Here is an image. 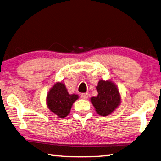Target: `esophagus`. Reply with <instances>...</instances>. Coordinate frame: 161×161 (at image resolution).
<instances>
[{
  "mask_svg": "<svg viewBox=\"0 0 161 161\" xmlns=\"http://www.w3.org/2000/svg\"><path fill=\"white\" fill-rule=\"evenodd\" d=\"M81 97L84 100H87L89 97V94L88 93H82V94L81 95Z\"/></svg>",
  "mask_w": 161,
  "mask_h": 161,
  "instance_id": "esophagus-1",
  "label": "esophagus"
}]
</instances>
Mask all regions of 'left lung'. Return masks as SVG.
Returning a JSON list of instances; mask_svg holds the SVG:
<instances>
[{
	"mask_svg": "<svg viewBox=\"0 0 161 161\" xmlns=\"http://www.w3.org/2000/svg\"><path fill=\"white\" fill-rule=\"evenodd\" d=\"M96 89L98 95L91 97V103L98 114L108 116L121 103V97L117 86L111 80H100Z\"/></svg>",
	"mask_w": 161,
	"mask_h": 161,
	"instance_id": "obj_1",
	"label": "left lung"
}]
</instances>
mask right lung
I'll return each mask as SVG.
<instances>
[{"label":"right lung","instance_id":"right-lung-1","mask_svg":"<svg viewBox=\"0 0 161 161\" xmlns=\"http://www.w3.org/2000/svg\"><path fill=\"white\" fill-rule=\"evenodd\" d=\"M78 98L77 95L69 94L64 83L56 82L47 93L46 103L50 111L59 118H64L70 113L73 103Z\"/></svg>","mask_w":161,"mask_h":161}]
</instances>
